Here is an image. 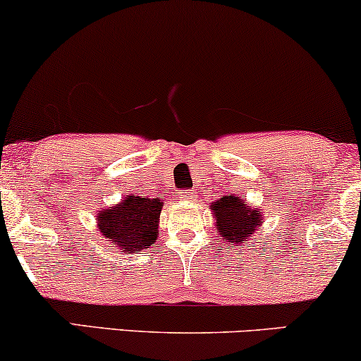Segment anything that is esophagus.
Returning <instances> with one entry per match:
<instances>
[{
    "label": "esophagus",
    "mask_w": 361,
    "mask_h": 361,
    "mask_svg": "<svg viewBox=\"0 0 361 361\" xmlns=\"http://www.w3.org/2000/svg\"><path fill=\"white\" fill-rule=\"evenodd\" d=\"M180 198H181V200H185V202H191V200H193V193H191L190 190H185L183 193H181Z\"/></svg>",
    "instance_id": "esophagus-1"
}]
</instances>
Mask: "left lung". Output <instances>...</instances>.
<instances>
[{"instance_id":"left-lung-1","label":"left lung","mask_w":361,"mask_h":361,"mask_svg":"<svg viewBox=\"0 0 361 361\" xmlns=\"http://www.w3.org/2000/svg\"><path fill=\"white\" fill-rule=\"evenodd\" d=\"M209 209L216 220L218 235L228 241V245L243 246L255 230L263 225V212L259 208H250L245 196L226 195L218 202H213Z\"/></svg>"}]
</instances>
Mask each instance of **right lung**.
<instances>
[{
  "label": "right lung",
  "mask_w": 361,
  "mask_h": 361,
  "mask_svg": "<svg viewBox=\"0 0 361 361\" xmlns=\"http://www.w3.org/2000/svg\"><path fill=\"white\" fill-rule=\"evenodd\" d=\"M161 208V198L125 195L115 207L98 212V230L104 240L116 245L123 253L133 255L157 241Z\"/></svg>",
  "instance_id": "obj_1"
}]
</instances>
